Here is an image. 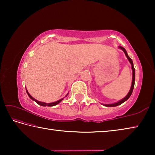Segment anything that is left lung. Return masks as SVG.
<instances>
[{
  "mask_svg": "<svg viewBox=\"0 0 155 155\" xmlns=\"http://www.w3.org/2000/svg\"><path fill=\"white\" fill-rule=\"evenodd\" d=\"M118 48L122 50L123 51H124V54L126 57H127V59L128 60V61L130 62V64L131 65V68H132V71H133V77H132V84H131V87H130V89L129 91H128V93L127 94V95L124 98H122V100H120V101H119L118 102H117V103H112V104H102L103 105L105 106V107H116V106H118L120 105V104H121L122 103H124V102L126 101H127V100L129 98V97L130 96L131 94H132L133 93V88H134V85H135V68H134V66H133V61L132 59H131L130 58V57L127 54V51H126L124 48H123V47L119 46Z\"/></svg>",
  "mask_w": 155,
  "mask_h": 155,
  "instance_id": "obj_1",
  "label": "left lung"
}]
</instances>
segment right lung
<instances>
[{
    "mask_svg": "<svg viewBox=\"0 0 155 155\" xmlns=\"http://www.w3.org/2000/svg\"><path fill=\"white\" fill-rule=\"evenodd\" d=\"M26 91H27V94H28V96H29V98L31 99V100H33V101H34L36 103H38V104H40V105H41V106H43V107H46V106H48V107H52V106H55V105H57V104H58L59 103H61V102L63 101V100H64V98H65V97H66L67 96H68V93L66 94V96H65L64 98H61V99H60V100H59V101H56V102H54V103H44V102H40V101H37L36 99H35L33 98V97H32L31 96V95H30V94L28 92V91H27V89H26Z\"/></svg>",
    "mask_w": 155,
    "mask_h": 155,
    "instance_id": "add662e5",
    "label": "right lung"
}]
</instances>
